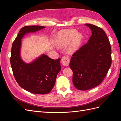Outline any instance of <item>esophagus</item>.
I'll list each match as a JSON object with an SVG mask.
<instances>
[{
    "label": "esophagus",
    "mask_w": 121,
    "mask_h": 121,
    "mask_svg": "<svg viewBox=\"0 0 121 121\" xmlns=\"http://www.w3.org/2000/svg\"><path fill=\"white\" fill-rule=\"evenodd\" d=\"M61 63L65 66H68L69 64V58L67 56H64L61 58Z\"/></svg>",
    "instance_id": "34e87169"
}]
</instances>
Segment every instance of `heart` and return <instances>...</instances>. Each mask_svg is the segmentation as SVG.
I'll use <instances>...</instances> for the list:
<instances>
[{"label": "heart", "instance_id": "heart-1", "mask_svg": "<svg viewBox=\"0 0 121 121\" xmlns=\"http://www.w3.org/2000/svg\"><path fill=\"white\" fill-rule=\"evenodd\" d=\"M73 39L69 47V52H74L79 48L83 39L82 35L77 33V31L75 30L70 29L60 31L57 35L56 44L58 47H63L68 44Z\"/></svg>", "mask_w": 121, "mask_h": 121}]
</instances>
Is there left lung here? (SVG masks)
I'll list each match as a JSON object with an SVG mask.
<instances>
[{
  "mask_svg": "<svg viewBox=\"0 0 121 121\" xmlns=\"http://www.w3.org/2000/svg\"><path fill=\"white\" fill-rule=\"evenodd\" d=\"M85 25L92 31V35L88 42L73 54L69 65L73 84L79 90L99 85L112 64L111 46L104 30L94 25Z\"/></svg>",
  "mask_w": 121,
  "mask_h": 121,
  "instance_id": "left-lung-1",
  "label": "left lung"
}]
</instances>
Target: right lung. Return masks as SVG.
<instances>
[{
  "mask_svg": "<svg viewBox=\"0 0 121 121\" xmlns=\"http://www.w3.org/2000/svg\"><path fill=\"white\" fill-rule=\"evenodd\" d=\"M41 26H28L22 28L13 41L10 58L13 74L18 84L34 94L49 93L54 86L58 73L61 70L60 58L52 60L42 54L30 64H26L20 56L21 39L27 33L41 30Z\"/></svg>",
  "mask_w": 121,
  "mask_h": 121,
  "instance_id": "right-lung-1",
  "label": "right lung"
}]
</instances>
